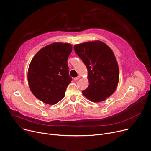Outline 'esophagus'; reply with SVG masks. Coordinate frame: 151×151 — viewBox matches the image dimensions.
Masks as SVG:
<instances>
[{
	"label": "esophagus",
	"instance_id": "esophagus-1",
	"mask_svg": "<svg viewBox=\"0 0 151 151\" xmlns=\"http://www.w3.org/2000/svg\"><path fill=\"white\" fill-rule=\"evenodd\" d=\"M80 76H78V77H76V78H74V80H78L80 79Z\"/></svg>",
	"mask_w": 151,
	"mask_h": 151
}]
</instances>
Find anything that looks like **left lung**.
Instances as JSON below:
<instances>
[{"mask_svg": "<svg viewBox=\"0 0 151 151\" xmlns=\"http://www.w3.org/2000/svg\"><path fill=\"white\" fill-rule=\"evenodd\" d=\"M74 48L88 70L89 86L83 95L92 102L104 101L114 92L119 82V66L112 50L98 40L76 44Z\"/></svg>", "mask_w": 151, "mask_h": 151, "instance_id": "1", "label": "left lung"}]
</instances>
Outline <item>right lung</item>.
Segmentation results:
<instances>
[{
  "instance_id": "add662e5",
  "label": "right lung",
  "mask_w": 151,
  "mask_h": 151,
  "mask_svg": "<svg viewBox=\"0 0 151 151\" xmlns=\"http://www.w3.org/2000/svg\"><path fill=\"white\" fill-rule=\"evenodd\" d=\"M73 50L69 43L53 42L42 48L30 63L27 81L35 97L53 105L64 97L72 78L67 60Z\"/></svg>"
}]
</instances>
